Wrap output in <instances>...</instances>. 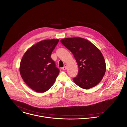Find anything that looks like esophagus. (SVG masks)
Returning <instances> with one entry per match:
<instances>
[{"mask_svg": "<svg viewBox=\"0 0 127 127\" xmlns=\"http://www.w3.org/2000/svg\"><path fill=\"white\" fill-rule=\"evenodd\" d=\"M66 69H67V65H66V64H65V65H64V66L62 68V69H63V70H65Z\"/></svg>", "mask_w": 127, "mask_h": 127, "instance_id": "1", "label": "esophagus"}]
</instances>
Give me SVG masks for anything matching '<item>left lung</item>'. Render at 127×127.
I'll use <instances>...</instances> for the list:
<instances>
[{"instance_id":"left-lung-1","label":"left lung","mask_w":127,"mask_h":127,"mask_svg":"<svg viewBox=\"0 0 127 127\" xmlns=\"http://www.w3.org/2000/svg\"><path fill=\"white\" fill-rule=\"evenodd\" d=\"M61 43L70 50L77 62L79 70L73 81L83 89L96 86L104 75L106 66L99 50L88 40L81 38H65Z\"/></svg>"}]
</instances>
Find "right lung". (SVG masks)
<instances>
[{"mask_svg": "<svg viewBox=\"0 0 127 127\" xmlns=\"http://www.w3.org/2000/svg\"><path fill=\"white\" fill-rule=\"evenodd\" d=\"M58 39L42 41L28 49L20 64L21 76L31 89L44 93L51 88L59 73V69L51 58Z\"/></svg>", "mask_w": 127, "mask_h": 127, "instance_id": "obj_1", "label": "right lung"}]
</instances>
